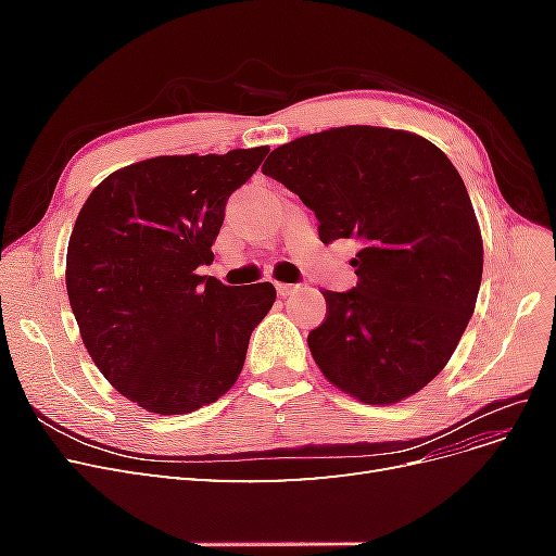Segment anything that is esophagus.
Listing matches in <instances>:
<instances>
[{"mask_svg":"<svg viewBox=\"0 0 556 556\" xmlns=\"http://www.w3.org/2000/svg\"><path fill=\"white\" fill-rule=\"evenodd\" d=\"M276 290H278V294H280L282 299H288V296H292V294H296V292H299V285L278 282V285H276Z\"/></svg>","mask_w":556,"mask_h":556,"instance_id":"1","label":"esophagus"}]
</instances>
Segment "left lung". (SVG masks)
Masks as SVG:
<instances>
[{"label": "left lung", "mask_w": 556, "mask_h": 556, "mask_svg": "<svg viewBox=\"0 0 556 556\" xmlns=\"http://www.w3.org/2000/svg\"><path fill=\"white\" fill-rule=\"evenodd\" d=\"M315 213L323 243L352 239L357 285L325 290L308 333L319 371L364 403H396L443 371L476 308L482 239L466 185L431 141L350 125L276 148L262 166Z\"/></svg>", "instance_id": "obj_1"}]
</instances>
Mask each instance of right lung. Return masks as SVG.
<instances>
[{
    "instance_id": "right-lung-1",
    "label": "right lung",
    "mask_w": 556,
    "mask_h": 556,
    "mask_svg": "<svg viewBox=\"0 0 556 556\" xmlns=\"http://www.w3.org/2000/svg\"><path fill=\"white\" fill-rule=\"evenodd\" d=\"M268 148L174 155L111 174L83 204L66 250V294L99 371L148 413L182 415L237 382L271 282L229 288L213 262L227 199Z\"/></svg>"
}]
</instances>
